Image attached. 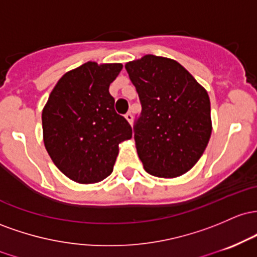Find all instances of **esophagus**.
Wrapping results in <instances>:
<instances>
[{
	"label": "esophagus",
	"instance_id": "esophagus-1",
	"mask_svg": "<svg viewBox=\"0 0 257 257\" xmlns=\"http://www.w3.org/2000/svg\"><path fill=\"white\" fill-rule=\"evenodd\" d=\"M125 117H126V120H127L128 122L132 125V122H134V115H132L131 113H127L125 115Z\"/></svg>",
	"mask_w": 257,
	"mask_h": 257
}]
</instances>
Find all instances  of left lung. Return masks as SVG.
<instances>
[{
	"label": "left lung",
	"instance_id": "left-lung-1",
	"mask_svg": "<svg viewBox=\"0 0 257 257\" xmlns=\"http://www.w3.org/2000/svg\"><path fill=\"white\" fill-rule=\"evenodd\" d=\"M125 68L142 104L135 142L144 170L161 178L186 174L211 136L206 90L180 63L165 57L147 54Z\"/></svg>",
	"mask_w": 257,
	"mask_h": 257
}]
</instances>
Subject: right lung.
<instances>
[{
    "label": "right lung",
    "mask_w": 257,
    "mask_h": 257,
    "mask_svg": "<svg viewBox=\"0 0 257 257\" xmlns=\"http://www.w3.org/2000/svg\"><path fill=\"white\" fill-rule=\"evenodd\" d=\"M120 63L87 62L63 75L42 110L43 143L52 161L74 182L88 184L113 172L119 144L132 137L116 114L109 86Z\"/></svg>",
    "instance_id": "1"
}]
</instances>
